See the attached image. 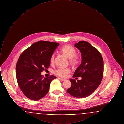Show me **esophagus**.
<instances>
[{
  "instance_id": "34e87169",
  "label": "esophagus",
  "mask_w": 124,
  "mask_h": 124,
  "mask_svg": "<svg viewBox=\"0 0 124 124\" xmlns=\"http://www.w3.org/2000/svg\"><path fill=\"white\" fill-rule=\"evenodd\" d=\"M58 79H59V80H61V81H65L66 79H64V78H58Z\"/></svg>"
}]
</instances>
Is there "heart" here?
<instances>
[{"label":"heart","mask_w":124,"mask_h":124,"mask_svg":"<svg viewBox=\"0 0 124 124\" xmlns=\"http://www.w3.org/2000/svg\"><path fill=\"white\" fill-rule=\"evenodd\" d=\"M60 52L65 57L69 59V62L71 65H76L80 61L79 56L76 54V50L70 45H66L62 47ZM52 65L55 63V55L53 54L50 59ZM71 70L68 68H59L55 71V74L59 77L65 78L70 73Z\"/></svg>","instance_id":"1"}]
</instances>
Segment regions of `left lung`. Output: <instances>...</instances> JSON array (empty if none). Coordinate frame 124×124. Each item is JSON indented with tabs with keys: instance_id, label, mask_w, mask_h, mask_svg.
<instances>
[{
	"instance_id": "obj_1",
	"label": "left lung",
	"mask_w": 124,
	"mask_h": 124,
	"mask_svg": "<svg viewBox=\"0 0 124 124\" xmlns=\"http://www.w3.org/2000/svg\"><path fill=\"white\" fill-rule=\"evenodd\" d=\"M81 54V64L77 68L73 77H81V80L70 79L71 87L67 90L70 94L78 98L92 94L100 85L103 77L104 61L100 52L85 41L75 44Z\"/></svg>"
}]
</instances>
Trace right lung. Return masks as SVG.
I'll return each mask as SVG.
<instances>
[{"mask_svg": "<svg viewBox=\"0 0 124 124\" xmlns=\"http://www.w3.org/2000/svg\"><path fill=\"white\" fill-rule=\"evenodd\" d=\"M59 45L39 41L21 54L16 67V77L19 88L27 98L39 100L48 93L50 83L56 77L44 78L41 73L49 68L51 58Z\"/></svg>", "mask_w": 124, "mask_h": 124, "instance_id": "1", "label": "right lung"}]
</instances>
